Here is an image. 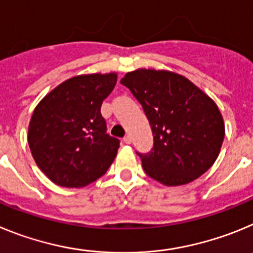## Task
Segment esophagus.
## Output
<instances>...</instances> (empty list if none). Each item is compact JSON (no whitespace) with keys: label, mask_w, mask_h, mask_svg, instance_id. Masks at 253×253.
<instances>
[{"label":"esophagus","mask_w":253,"mask_h":253,"mask_svg":"<svg viewBox=\"0 0 253 253\" xmlns=\"http://www.w3.org/2000/svg\"><path fill=\"white\" fill-rule=\"evenodd\" d=\"M124 142L125 143H131L132 142V137L129 135H126L124 137Z\"/></svg>","instance_id":"obj_1"}]
</instances>
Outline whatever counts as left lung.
<instances>
[{
	"label": "left lung",
	"mask_w": 253,
	"mask_h": 253,
	"mask_svg": "<svg viewBox=\"0 0 253 253\" xmlns=\"http://www.w3.org/2000/svg\"><path fill=\"white\" fill-rule=\"evenodd\" d=\"M142 106L154 145L137 151L150 177L168 186L195 180L214 164L224 138L217 104L185 77L137 69L121 79Z\"/></svg>",
	"instance_id": "1"
}]
</instances>
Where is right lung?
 Listing matches in <instances>:
<instances>
[{
    "label": "right lung",
    "mask_w": 253,
    "mask_h": 253,
    "mask_svg": "<svg viewBox=\"0 0 253 253\" xmlns=\"http://www.w3.org/2000/svg\"><path fill=\"white\" fill-rule=\"evenodd\" d=\"M116 82L115 73L74 77L36 106L27 141L35 163L56 185H88L115 160L120 140L107 133L101 106Z\"/></svg>",
    "instance_id": "1"
}]
</instances>
